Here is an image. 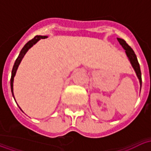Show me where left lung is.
<instances>
[{"instance_id":"8db88e82","label":"left lung","mask_w":151,"mask_h":151,"mask_svg":"<svg viewBox=\"0 0 151 151\" xmlns=\"http://www.w3.org/2000/svg\"><path fill=\"white\" fill-rule=\"evenodd\" d=\"M117 40H118V42L120 43V45L122 46V47H123L124 49L125 50V53H126L127 56L129 57L130 62H131V64H132V65H133V69H134L135 72H136L137 76V78H139L140 84L142 85V73H141V69H140L139 63L137 61V56L136 55H135L134 52H133V50L132 49V47H130L124 40L120 39V38H117Z\"/></svg>"}]
</instances>
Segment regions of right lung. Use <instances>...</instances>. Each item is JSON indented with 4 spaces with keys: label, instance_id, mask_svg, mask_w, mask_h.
<instances>
[{
    "label": "right lung",
    "instance_id": "1",
    "mask_svg": "<svg viewBox=\"0 0 151 151\" xmlns=\"http://www.w3.org/2000/svg\"><path fill=\"white\" fill-rule=\"evenodd\" d=\"M47 38V36H42V35H36L34 39H32L30 41H28L27 43L25 44V46L22 47V49L21 50V52L19 53L18 55V58L16 59L14 62V67H13V69H12V74H11V78H10V87H11V91H12V95L14 96V92H13V83H14V78L15 73H16V71L18 69V67L19 65V64L21 62L22 59L23 58V56L26 54V52H27L29 48H31V47L34 45L35 43H36L40 40V39H45Z\"/></svg>",
    "mask_w": 151,
    "mask_h": 151
}]
</instances>
